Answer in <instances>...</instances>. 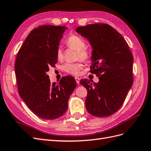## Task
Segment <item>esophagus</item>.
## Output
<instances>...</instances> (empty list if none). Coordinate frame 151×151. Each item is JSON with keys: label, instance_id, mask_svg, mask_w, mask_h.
Masks as SVG:
<instances>
[{"label": "esophagus", "instance_id": "34e87169", "mask_svg": "<svg viewBox=\"0 0 151 151\" xmlns=\"http://www.w3.org/2000/svg\"><path fill=\"white\" fill-rule=\"evenodd\" d=\"M75 79H76V81L77 84H79V82H80V79L79 78V77H75Z\"/></svg>", "mask_w": 151, "mask_h": 151}]
</instances>
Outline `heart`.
Segmentation results:
<instances>
[{"mask_svg": "<svg viewBox=\"0 0 151 151\" xmlns=\"http://www.w3.org/2000/svg\"><path fill=\"white\" fill-rule=\"evenodd\" d=\"M66 45L68 47L77 51L76 59L81 60L83 62H86L89 58V52L87 51L85 47L84 41L80 37L76 35H72L66 41ZM57 58L59 60L62 58V50L60 47H58L56 52ZM83 68V65L80 62L76 63H65L62 65L63 71L72 75H78Z\"/></svg>", "mask_w": 151, "mask_h": 151, "instance_id": "obj_1", "label": "heart"}]
</instances>
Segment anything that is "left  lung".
<instances>
[{
    "instance_id": "obj_1",
    "label": "left lung",
    "mask_w": 151,
    "mask_h": 151,
    "mask_svg": "<svg viewBox=\"0 0 151 151\" xmlns=\"http://www.w3.org/2000/svg\"><path fill=\"white\" fill-rule=\"evenodd\" d=\"M77 33L92 47L91 72L99 77L98 83L81 80L88 91L86 108L97 117L112 115L120 108L133 84L134 58L120 33L107 24L77 27Z\"/></svg>"
}]
</instances>
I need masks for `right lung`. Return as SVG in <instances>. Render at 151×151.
<instances>
[{
  "label": "right lung",
  "instance_id": "1",
  "mask_svg": "<svg viewBox=\"0 0 151 151\" xmlns=\"http://www.w3.org/2000/svg\"><path fill=\"white\" fill-rule=\"evenodd\" d=\"M67 27L44 25L31 31L17 53L15 72L18 93L36 116L55 120L68 109V101L76 87L73 77L51 83L47 72L55 67L57 50Z\"/></svg>",
  "mask_w": 151,
  "mask_h": 151
}]
</instances>
